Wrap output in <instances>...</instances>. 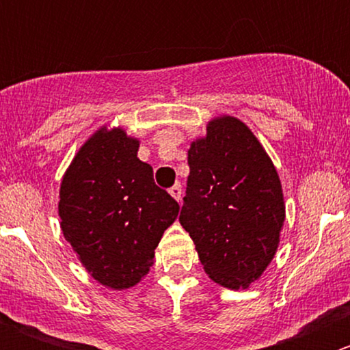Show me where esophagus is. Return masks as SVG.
Segmentation results:
<instances>
[{
	"label": "esophagus",
	"mask_w": 350,
	"mask_h": 350,
	"mask_svg": "<svg viewBox=\"0 0 350 350\" xmlns=\"http://www.w3.org/2000/svg\"><path fill=\"white\" fill-rule=\"evenodd\" d=\"M169 193H171V196L174 198L176 201H181L183 188H181V185H179V183H176V185L172 186V188H169Z\"/></svg>",
	"instance_id": "obj_1"
}]
</instances>
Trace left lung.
Returning a JSON list of instances; mask_svg holds the SVG:
<instances>
[{"label": "left lung", "instance_id": "8db88e82", "mask_svg": "<svg viewBox=\"0 0 350 350\" xmlns=\"http://www.w3.org/2000/svg\"><path fill=\"white\" fill-rule=\"evenodd\" d=\"M188 165L179 221L215 283L247 288L280 243L284 201L276 169L234 116L208 123L206 137L189 147Z\"/></svg>", "mask_w": 350, "mask_h": 350}]
</instances>
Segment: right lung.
<instances>
[{"instance_id": "add662e5", "label": "right lung", "mask_w": 350, "mask_h": 350, "mask_svg": "<svg viewBox=\"0 0 350 350\" xmlns=\"http://www.w3.org/2000/svg\"><path fill=\"white\" fill-rule=\"evenodd\" d=\"M139 140L122 129L94 133L61 185L59 217L66 241L91 276L113 289L137 284L179 204L137 157Z\"/></svg>"}]
</instances>
